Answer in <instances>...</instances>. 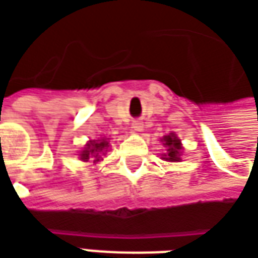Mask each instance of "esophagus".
Wrapping results in <instances>:
<instances>
[{"label":"esophagus","instance_id":"esophagus-1","mask_svg":"<svg viewBox=\"0 0 258 258\" xmlns=\"http://www.w3.org/2000/svg\"><path fill=\"white\" fill-rule=\"evenodd\" d=\"M133 128H134V131H141L143 130V122L141 121H133Z\"/></svg>","mask_w":258,"mask_h":258}]
</instances>
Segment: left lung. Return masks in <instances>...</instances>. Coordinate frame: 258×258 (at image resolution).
I'll use <instances>...</instances> for the list:
<instances>
[{
	"label": "left lung",
	"instance_id": "1",
	"mask_svg": "<svg viewBox=\"0 0 258 258\" xmlns=\"http://www.w3.org/2000/svg\"><path fill=\"white\" fill-rule=\"evenodd\" d=\"M163 140H164L165 146L168 147L167 154H164V160H167V161H178L180 160V150H181L180 140L175 137L174 134L165 136Z\"/></svg>",
	"mask_w": 258,
	"mask_h": 258
}]
</instances>
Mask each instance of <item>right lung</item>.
Instances as JSON below:
<instances>
[{
  "label": "right lung",
  "instance_id": "right-lung-1",
  "mask_svg": "<svg viewBox=\"0 0 258 258\" xmlns=\"http://www.w3.org/2000/svg\"><path fill=\"white\" fill-rule=\"evenodd\" d=\"M108 147V143L105 140H98V141H90L87 147L84 148V151L81 153V160L88 161L90 157H95V161L100 160V153H102L105 148ZM104 154V153H102Z\"/></svg>",
  "mask_w": 258,
  "mask_h": 258
}]
</instances>
